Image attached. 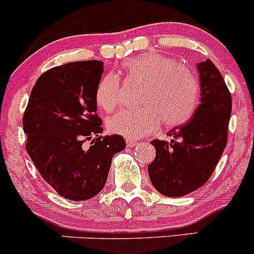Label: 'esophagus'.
Returning a JSON list of instances; mask_svg holds the SVG:
<instances>
[{
	"mask_svg": "<svg viewBox=\"0 0 254 254\" xmlns=\"http://www.w3.org/2000/svg\"><path fill=\"white\" fill-rule=\"evenodd\" d=\"M127 147H135L137 145V141H135L134 139H127Z\"/></svg>",
	"mask_w": 254,
	"mask_h": 254,
	"instance_id": "1",
	"label": "esophagus"
}]
</instances>
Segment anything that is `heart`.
I'll return each instance as SVG.
<instances>
[{
  "label": "heart",
  "mask_w": 254,
  "mask_h": 254,
  "mask_svg": "<svg viewBox=\"0 0 254 254\" xmlns=\"http://www.w3.org/2000/svg\"><path fill=\"white\" fill-rule=\"evenodd\" d=\"M129 83L145 84L136 111H124L107 122L112 134L129 139L145 136L157 130L160 122L176 127L190 119L199 102V83L187 66L170 56L146 53L123 64ZM96 103L111 113L123 104V88L113 73L99 79L96 88Z\"/></svg>",
  "instance_id": "b5f03b06"
}]
</instances>
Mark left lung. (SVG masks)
Here are the masks:
<instances>
[{
    "mask_svg": "<svg viewBox=\"0 0 254 254\" xmlns=\"http://www.w3.org/2000/svg\"><path fill=\"white\" fill-rule=\"evenodd\" d=\"M200 104L188 123L168 131L170 141L153 140L156 157L147 171L152 186L171 198L200 188L214 172L227 142L232 99L216 66L206 59L196 64Z\"/></svg>",
    "mask_w": 254,
    "mask_h": 254,
    "instance_id": "obj_1",
    "label": "left lung"
}]
</instances>
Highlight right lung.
Returning <instances> with one entry per match:
<instances>
[{
    "mask_svg": "<svg viewBox=\"0 0 254 254\" xmlns=\"http://www.w3.org/2000/svg\"><path fill=\"white\" fill-rule=\"evenodd\" d=\"M98 60L58 66L35 82L23 117L27 152L59 195L93 198L106 186L112 158L127 147L120 135L99 136L96 88L103 73ZM92 139L86 149L83 142Z\"/></svg>",
    "mask_w": 254,
    "mask_h": 254,
    "instance_id": "1",
    "label": "right lung"
}]
</instances>
